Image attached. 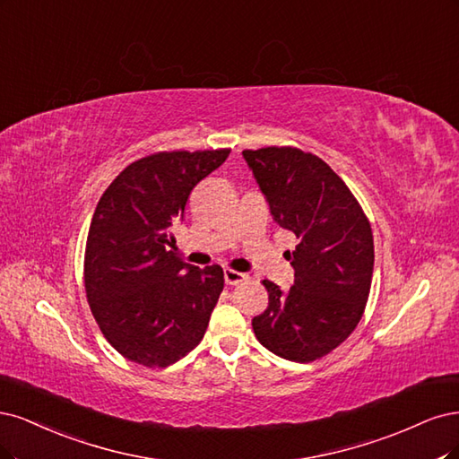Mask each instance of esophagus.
<instances>
[{
    "instance_id": "esophagus-1",
    "label": "esophagus",
    "mask_w": 459,
    "mask_h": 459,
    "mask_svg": "<svg viewBox=\"0 0 459 459\" xmlns=\"http://www.w3.org/2000/svg\"><path fill=\"white\" fill-rule=\"evenodd\" d=\"M249 276L246 273H238V271H232V269H225V282L229 286H236L240 282H246Z\"/></svg>"
}]
</instances>
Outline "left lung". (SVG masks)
Here are the masks:
<instances>
[{
	"instance_id": "left-lung-1",
	"label": "left lung",
	"mask_w": 459,
	"mask_h": 459,
	"mask_svg": "<svg viewBox=\"0 0 459 459\" xmlns=\"http://www.w3.org/2000/svg\"><path fill=\"white\" fill-rule=\"evenodd\" d=\"M273 219L298 238L293 286L263 280L269 307L251 320L263 347L313 362L357 328L372 286L374 236L349 186L324 160L293 146L242 152Z\"/></svg>"
}]
</instances>
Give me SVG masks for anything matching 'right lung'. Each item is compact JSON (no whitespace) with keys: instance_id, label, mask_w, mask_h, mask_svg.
<instances>
[{"instance_id":"right-lung-1","label":"right lung","mask_w":459,"mask_h":459,"mask_svg":"<svg viewBox=\"0 0 459 459\" xmlns=\"http://www.w3.org/2000/svg\"><path fill=\"white\" fill-rule=\"evenodd\" d=\"M229 149L156 152L129 164L100 196L83 280L107 342L131 362L166 368L195 349L225 286L219 264L181 261L171 227Z\"/></svg>"}]
</instances>
